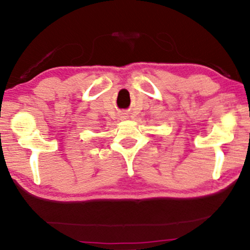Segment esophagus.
I'll return each mask as SVG.
<instances>
[{
	"label": "esophagus",
	"mask_w": 250,
	"mask_h": 250,
	"mask_svg": "<svg viewBox=\"0 0 250 250\" xmlns=\"http://www.w3.org/2000/svg\"><path fill=\"white\" fill-rule=\"evenodd\" d=\"M121 117H122V118H125L126 116H125V115H123V114H122V116H121Z\"/></svg>",
	"instance_id": "esophagus-1"
}]
</instances>
